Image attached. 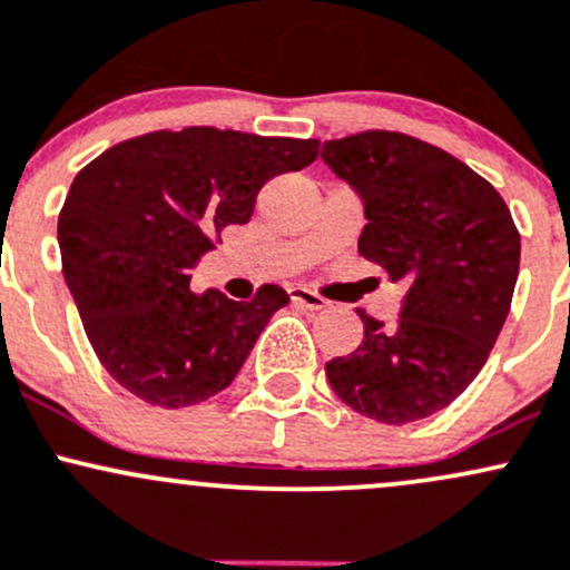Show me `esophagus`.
Listing matches in <instances>:
<instances>
[{
	"label": "esophagus",
	"mask_w": 570,
	"mask_h": 570,
	"mask_svg": "<svg viewBox=\"0 0 570 570\" xmlns=\"http://www.w3.org/2000/svg\"><path fill=\"white\" fill-rule=\"evenodd\" d=\"M291 302L304 306V309H325L328 306V302H325L323 296H317V293L306 291V287H291Z\"/></svg>",
	"instance_id": "obj_1"
}]
</instances>
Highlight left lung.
Here are the masks:
<instances>
[{
    "label": "left lung",
    "mask_w": 570,
    "mask_h": 570,
    "mask_svg": "<svg viewBox=\"0 0 570 570\" xmlns=\"http://www.w3.org/2000/svg\"><path fill=\"white\" fill-rule=\"evenodd\" d=\"M325 166L363 202L357 253L406 285L393 325L363 315L355 353L325 363L363 417H431L474 382L507 323L520 234L507 202L471 166L420 139L363 131L323 142Z\"/></svg>",
    "instance_id": "1"
}]
</instances>
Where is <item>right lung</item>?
Instances as JSON below:
<instances>
[{
  "mask_svg": "<svg viewBox=\"0 0 570 570\" xmlns=\"http://www.w3.org/2000/svg\"><path fill=\"white\" fill-rule=\"evenodd\" d=\"M317 158V139L190 126L101 153L59 215L63 279L91 347L118 385L164 409L232 385L268 317L291 302L266 285L253 302L190 291L213 236L250 220L272 177Z\"/></svg>",
  "mask_w": 570,
  "mask_h": 570,
  "instance_id": "obj_1",
  "label": "right lung"
}]
</instances>
